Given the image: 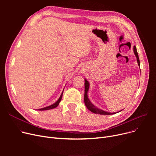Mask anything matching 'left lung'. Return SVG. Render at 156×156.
<instances>
[{
    "mask_svg": "<svg viewBox=\"0 0 156 156\" xmlns=\"http://www.w3.org/2000/svg\"><path fill=\"white\" fill-rule=\"evenodd\" d=\"M133 52L134 54L136 56V61L138 63V66H140V60H139V57H138V54L137 53V51H136V48L135 46H133ZM89 87H90V84L89 82L87 80L86 78H85V95H84V102L85 104L86 105L87 108L91 112L95 113V114H104V115H111V114H116L118 113L120 111H121L122 110L119 111V112H109L108 111H105L104 110H102L101 109L97 108L96 106H95L92 102L91 101H90V99H88V92L89 90Z\"/></svg>",
    "mask_w": 156,
    "mask_h": 156,
    "instance_id": "8db88e82",
    "label": "left lung"
}]
</instances>
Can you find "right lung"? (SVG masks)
I'll list each match as a JSON object with an SVG mask.
<instances>
[{"mask_svg": "<svg viewBox=\"0 0 156 156\" xmlns=\"http://www.w3.org/2000/svg\"><path fill=\"white\" fill-rule=\"evenodd\" d=\"M64 91V90H63ZM63 91L61 95V96L59 97V98L58 99V100H57L55 103H54L53 104L49 105V106H47V107H45V108H41V109H37L38 111H45V110H49V109H54V108H55L56 107H57L58 106V105L59 104L61 101V99H62V94H63Z\"/></svg>", "mask_w": 156, "mask_h": 156, "instance_id": "1", "label": "right lung"}]
</instances>
